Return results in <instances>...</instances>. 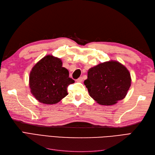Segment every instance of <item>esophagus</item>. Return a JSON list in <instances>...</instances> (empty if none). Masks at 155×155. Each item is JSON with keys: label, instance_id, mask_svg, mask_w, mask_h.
<instances>
[{"label": "esophagus", "instance_id": "obj_1", "mask_svg": "<svg viewBox=\"0 0 155 155\" xmlns=\"http://www.w3.org/2000/svg\"><path fill=\"white\" fill-rule=\"evenodd\" d=\"M83 78L82 77H80V78H79L77 80H76V81L77 82H82L83 81Z\"/></svg>", "mask_w": 155, "mask_h": 155}]
</instances>
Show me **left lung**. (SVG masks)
<instances>
[{
	"instance_id": "1",
	"label": "left lung",
	"mask_w": 155,
	"mask_h": 155,
	"mask_svg": "<svg viewBox=\"0 0 155 155\" xmlns=\"http://www.w3.org/2000/svg\"><path fill=\"white\" fill-rule=\"evenodd\" d=\"M84 84L89 95L97 104L112 105L123 100L130 87L127 68L116 61H109L91 68Z\"/></svg>"
}]
</instances>
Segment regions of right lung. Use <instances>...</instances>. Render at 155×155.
<instances>
[{"instance_id":"right-lung-1","label":"right lung","mask_w":155,"mask_h":155,"mask_svg":"<svg viewBox=\"0 0 155 155\" xmlns=\"http://www.w3.org/2000/svg\"><path fill=\"white\" fill-rule=\"evenodd\" d=\"M59 58L48 55L32 68L29 85L32 95L42 104H55L68 95L67 87L74 83Z\"/></svg>"}]
</instances>
